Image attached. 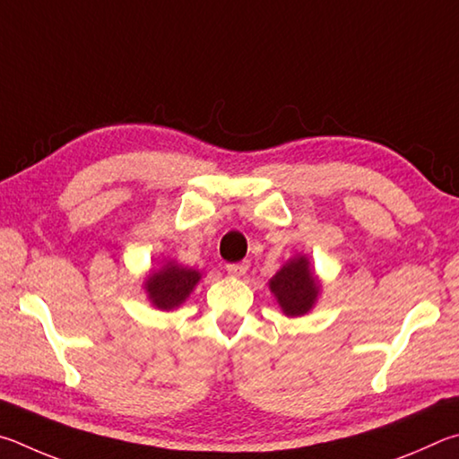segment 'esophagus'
Masks as SVG:
<instances>
[{
    "instance_id": "obj_1",
    "label": "esophagus",
    "mask_w": 459,
    "mask_h": 459,
    "mask_svg": "<svg viewBox=\"0 0 459 459\" xmlns=\"http://www.w3.org/2000/svg\"><path fill=\"white\" fill-rule=\"evenodd\" d=\"M247 268H250V264L247 262H238V264H228V266H225V270H228V274L230 276H244L246 272H247Z\"/></svg>"
}]
</instances>
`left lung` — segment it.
<instances>
[{"instance_id":"1","label":"left lung","mask_w":459,"mask_h":459,"mask_svg":"<svg viewBox=\"0 0 459 459\" xmlns=\"http://www.w3.org/2000/svg\"><path fill=\"white\" fill-rule=\"evenodd\" d=\"M270 290L280 302L288 316L307 315L318 296V282L312 276L307 258L288 262L278 274L270 280Z\"/></svg>"}]
</instances>
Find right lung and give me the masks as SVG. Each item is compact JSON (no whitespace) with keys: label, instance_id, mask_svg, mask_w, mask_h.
<instances>
[{"label":"right lung","instance_id":"add662e5","mask_svg":"<svg viewBox=\"0 0 459 459\" xmlns=\"http://www.w3.org/2000/svg\"><path fill=\"white\" fill-rule=\"evenodd\" d=\"M197 282L199 272L181 268L177 266V264L169 262L167 266H163V270H159L152 276H149L144 288H147L149 299L157 308L171 310L175 307H179V304L187 299L193 286Z\"/></svg>","mask_w":459,"mask_h":459}]
</instances>
